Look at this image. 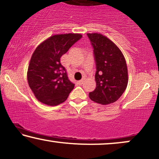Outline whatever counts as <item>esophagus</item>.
Masks as SVG:
<instances>
[{"label":"esophagus","mask_w":159,"mask_h":159,"mask_svg":"<svg viewBox=\"0 0 159 159\" xmlns=\"http://www.w3.org/2000/svg\"><path fill=\"white\" fill-rule=\"evenodd\" d=\"M77 83H78V84H79V85H81V84H83V83H84V80H81V81H78Z\"/></svg>","instance_id":"34e87169"}]
</instances>
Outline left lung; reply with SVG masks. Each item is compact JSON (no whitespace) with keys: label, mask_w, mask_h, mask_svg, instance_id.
I'll return each instance as SVG.
<instances>
[{"label":"left lung","mask_w":159,"mask_h":159,"mask_svg":"<svg viewBox=\"0 0 159 159\" xmlns=\"http://www.w3.org/2000/svg\"><path fill=\"white\" fill-rule=\"evenodd\" d=\"M94 48L96 88L89 92L92 100L102 105L114 103L121 97L128 82L125 59L120 48L101 34H87Z\"/></svg>","instance_id":"left-lung-1"}]
</instances>
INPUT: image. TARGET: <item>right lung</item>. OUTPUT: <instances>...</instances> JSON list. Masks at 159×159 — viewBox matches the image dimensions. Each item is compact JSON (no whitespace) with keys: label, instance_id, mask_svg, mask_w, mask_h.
I'll return each instance as SVG.
<instances>
[{"label":"right lung","instance_id":"add662e5","mask_svg":"<svg viewBox=\"0 0 159 159\" xmlns=\"http://www.w3.org/2000/svg\"><path fill=\"white\" fill-rule=\"evenodd\" d=\"M81 37V34L53 35L40 43L32 54L28 83L41 103L53 106L67 99L75 84L68 79L60 58Z\"/></svg>","mask_w":159,"mask_h":159}]
</instances>
